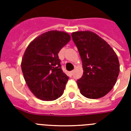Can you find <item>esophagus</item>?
Returning <instances> with one entry per match:
<instances>
[{"label":"esophagus","mask_w":131,"mask_h":131,"mask_svg":"<svg viewBox=\"0 0 131 131\" xmlns=\"http://www.w3.org/2000/svg\"><path fill=\"white\" fill-rule=\"evenodd\" d=\"M73 73H74V71H72L69 72L70 76H73Z\"/></svg>","instance_id":"1"}]
</instances>
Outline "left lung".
Here are the masks:
<instances>
[{
  "label": "left lung",
  "instance_id": "1",
  "mask_svg": "<svg viewBox=\"0 0 131 131\" xmlns=\"http://www.w3.org/2000/svg\"><path fill=\"white\" fill-rule=\"evenodd\" d=\"M82 61L83 75L77 83L80 92L92 99L106 95L116 84L120 64L114 50L107 42L91 31L71 34Z\"/></svg>",
  "mask_w": 131,
  "mask_h": 131
}]
</instances>
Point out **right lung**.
Wrapping results in <instances>:
<instances>
[{
    "label": "right lung",
    "mask_w": 131,
    "mask_h": 131,
    "mask_svg": "<svg viewBox=\"0 0 131 131\" xmlns=\"http://www.w3.org/2000/svg\"><path fill=\"white\" fill-rule=\"evenodd\" d=\"M70 39L64 32H46L35 38L24 53L21 67L24 80L42 101H53L63 94L69 77L62 70L58 54Z\"/></svg>",
    "instance_id": "right-lung-1"
}]
</instances>
